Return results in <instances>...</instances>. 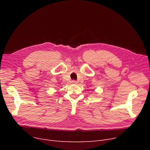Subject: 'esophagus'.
Masks as SVG:
<instances>
[{"label":"esophagus","mask_w":150,"mask_h":150,"mask_svg":"<svg viewBox=\"0 0 150 150\" xmlns=\"http://www.w3.org/2000/svg\"><path fill=\"white\" fill-rule=\"evenodd\" d=\"M72 84H76L77 82H76V81H75V80H74L72 81Z\"/></svg>","instance_id":"obj_1"}]
</instances>
